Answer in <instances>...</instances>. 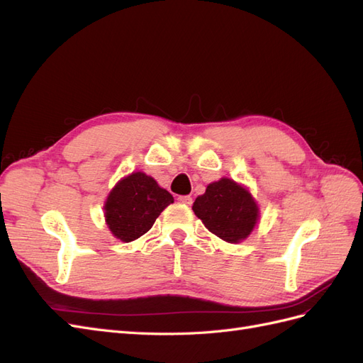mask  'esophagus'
<instances>
[{
  "label": "esophagus",
  "instance_id": "34e87169",
  "mask_svg": "<svg viewBox=\"0 0 363 363\" xmlns=\"http://www.w3.org/2000/svg\"><path fill=\"white\" fill-rule=\"evenodd\" d=\"M182 204H186V206H191L192 204V199L189 195H180L179 199H177Z\"/></svg>",
  "mask_w": 363,
  "mask_h": 363
}]
</instances>
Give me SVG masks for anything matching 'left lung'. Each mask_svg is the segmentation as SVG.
<instances>
[{
    "label": "left lung",
    "instance_id": "obj_1",
    "mask_svg": "<svg viewBox=\"0 0 363 363\" xmlns=\"http://www.w3.org/2000/svg\"><path fill=\"white\" fill-rule=\"evenodd\" d=\"M192 211L208 232L230 244L247 239L259 219V207L248 189L225 177L208 184Z\"/></svg>",
    "mask_w": 363,
    "mask_h": 363
}]
</instances>
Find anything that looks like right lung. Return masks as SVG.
Returning <instances> with one entry per match:
<instances>
[{"label":"right lung","mask_w":363,"mask_h":363,"mask_svg":"<svg viewBox=\"0 0 363 363\" xmlns=\"http://www.w3.org/2000/svg\"><path fill=\"white\" fill-rule=\"evenodd\" d=\"M172 195L144 172H133L116 183L104 204L106 224L115 238L131 242L145 235Z\"/></svg>","instance_id":"1"}]
</instances>
